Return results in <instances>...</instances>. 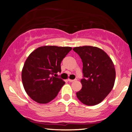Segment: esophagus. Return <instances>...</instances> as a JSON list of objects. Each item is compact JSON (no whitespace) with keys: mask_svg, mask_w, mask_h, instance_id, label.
Returning a JSON list of instances; mask_svg holds the SVG:
<instances>
[{"mask_svg":"<svg viewBox=\"0 0 132 132\" xmlns=\"http://www.w3.org/2000/svg\"><path fill=\"white\" fill-rule=\"evenodd\" d=\"M76 79H68V81L70 82H72L75 81Z\"/></svg>","mask_w":132,"mask_h":132,"instance_id":"obj_1","label":"esophagus"}]
</instances>
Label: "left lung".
Here are the masks:
<instances>
[{"label": "left lung", "mask_w": 132, "mask_h": 132, "mask_svg": "<svg viewBox=\"0 0 132 132\" xmlns=\"http://www.w3.org/2000/svg\"><path fill=\"white\" fill-rule=\"evenodd\" d=\"M82 62V89L78 99L87 105H95L104 100L113 89L116 79L114 64L105 51L97 47H75Z\"/></svg>", "instance_id": "8db88e82"}]
</instances>
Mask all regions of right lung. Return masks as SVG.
Instances as JSON below:
<instances>
[{
	"label": "right lung",
	"mask_w": 132,
	"mask_h": 132,
	"mask_svg": "<svg viewBox=\"0 0 132 132\" xmlns=\"http://www.w3.org/2000/svg\"><path fill=\"white\" fill-rule=\"evenodd\" d=\"M71 47L44 46L28 56L22 71L24 89L31 99L46 104L57 96L65 82L54 76L61 72V63Z\"/></svg>",
	"instance_id": "add662e5"
}]
</instances>
